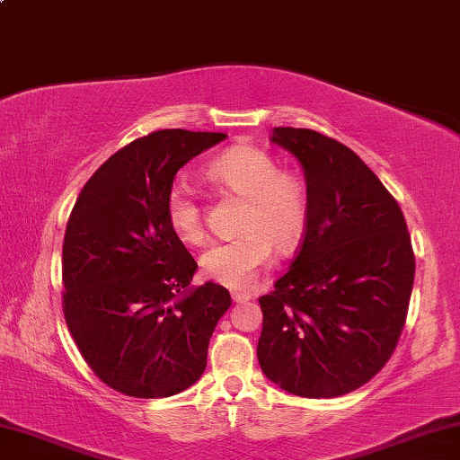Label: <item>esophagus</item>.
I'll return each instance as SVG.
<instances>
[{"label": "esophagus", "mask_w": 460, "mask_h": 460, "mask_svg": "<svg viewBox=\"0 0 460 460\" xmlns=\"http://www.w3.org/2000/svg\"><path fill=\"white\" fill-rule=\"evenodd\" d=\"M231 298H233V302H239V305H243V302L252 300V294L245 292V290H231Z\"/></svg>", "instance_id": "esophagus-1"}]
</instances>
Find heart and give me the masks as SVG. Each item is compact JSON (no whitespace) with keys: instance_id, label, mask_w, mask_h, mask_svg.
<instances>
[{"instance_id":"1","label":"heart","mask_w":460,"mask_h":460,"mask_svg":"<svg viewBox=\"0 0 460 460\" xmlns=\"http://www.w3.org/2000/svg\"><path fill=\"white\" fill-rule=\"evenodd\" d=\"M208 182L245 199L237 231L241 235L215 243L202 253L200 266L215 282L247 288L271 261V252L290 253L305 235L308 221V189L298 174L279 170L270 152L239 144L205 166ZM166 221L174 235L189 245L207 237L205 213L189 184L174 182L164 200Z\"/></svg>"}]
</instances>
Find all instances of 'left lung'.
<instances>
[{
  "label": "left lung",
  "mask_w": 460,
  "mask_h": 460,
  "mask_svg": "<svg viewBox=\"0 0 460 460\" xmlns=\"http://www.w3.org/2000/svg\"><path fill=\"white\" fill-rule=\"evenodd\" d=\"M271 142L300 160L308 221L290 270L261 296L258 359L302 398H337L384 369L403 331L416 258L403 213L347 146L302 128Z\"/></svg>",
  "instance_id": "1"
}]
</instances>
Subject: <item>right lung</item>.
<instances>
[{
  "label": "right lung",
  "instance_id": "right-lung-1",
  "mask_svg": "<svg viewBox=\"0 0 460 460\" xmlns=\"http://www.w3.org/2000/svg\"><path fill=\"white\" fill-rule=\"evenodd\" d=\"M219 131L160 129L115 152L76 199L62 243V310L93 373L131 398H168L207 367L227 288L190 290L197 261L166 221L174 176Z\"/></svg>",
  "mask_w": 460,
  "mask_h": 460
}]
</instances>
